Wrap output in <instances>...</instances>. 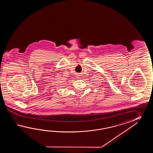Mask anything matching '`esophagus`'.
<instances>
[{"label": "esophagus", "mask_w": 153, "mask_h": 153, "mask_svg": "<svg viewBox=\"0 0 153 153\" xmlns=\"http://www.w3.org/2000/svg\"><path fill=\"white\" fill-rule=\"evenodd\" d=\"M80 74H78V73H77V74H76V76H77L78 78H80Z\"/></svg>", "instance_id": "obj_1"}]
</instances>
